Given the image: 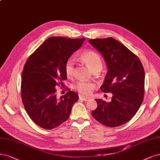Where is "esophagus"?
I'll return each mask as SVG.
<instances>
[{
	"label": "esophagus",
	"instance_id": "obj_1",
	"mask_svg": "<svg viewBox=\"0 0 160 160\" xmlns=\"http://www.w3.org/2000/svg\"><path fill=\"white\" fill-rule=\"evenodd\" d=\"M79 99H80V100H82V101H84V102H87V101H88V100L90 99L89 98L84 97V96H80Z\"/></svg>",
	"mask_w": 160,
	"mask_h": 160
}]
</instances>
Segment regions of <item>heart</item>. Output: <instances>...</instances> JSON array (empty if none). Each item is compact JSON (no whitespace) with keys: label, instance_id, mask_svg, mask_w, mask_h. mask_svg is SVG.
<instances>
[{"label":"heart","instance_id":"1","mask_svg":"<svg viewBox=\"0 0 160 160\" xmlns=\"http://www.w3.org/2000/svg\"><path fill=\"white\" fill-rule=\"evenodd\" d=\"M80 59L88 65L92 71L102 68V61L100 56L95 51L92 50L85 51L80 55ZM64 70L67 76H73L74 70V61L72 58H68L64 64ZM95 84L90 82L80 81L76 83L74 88L80 94L84 96L89 95L95 88Z\"/></svg>","mask_w":160,"mask_h":160}]
</instances>
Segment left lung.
I'll return each mask as SVG.
<instances>
[{
    "label": "left lung",
    "instance_id": "8db88e82",
    "mask_svg": "<svg viewBox=\"0 0 160 160\" xmlns=\"http://www.w3.org/2000/svg\"><path fill=\"white\" fill-rule=\"evenodd\" d=\"M89 43L101 53L108 70L100 90L112 93L110 102L95 99L98 107L92 115L105 126L119 127L131 120L142 103L143 66L132 52L114 38L90 39Z\"/></svg>",
    "mask_w": 160,
    "mask_h": 160
}]
</instances>
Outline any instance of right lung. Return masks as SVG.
Instances as JSON below:
<instances>
[{
	"label": "right lung",
	"instance_id": "add662e5",
	"mask_svg": "<svg viewBox=\"0 0 160 160\" xmlns=\"http://www.w3.org/2000/svg\"><path fill=\"white\" fill-rule=\"evenodd\" d=\"M86 39L51 37L45 40L26 62L22 72L21 95L28 114L39 127L50 130L61 125L78 100L69 91L58 99L55 87L67 78L64 64Z\"/></svg>",
	"mask_w": 160,
	"mask_h": 160
}]
</instances>
